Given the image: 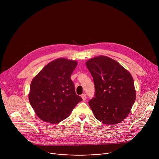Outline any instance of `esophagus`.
Wrapping results in <instances>:
<instances>
[{
    "label": "esophagus",
    "instance_id": "esophagus-1",
    "mask_svg": "<svg viewBox=\"0 0 159 159\" xmlns=\"http://www.w3.org/2000/svg\"><path fill=\"white\" fill-rule=\"evenodd\" d=\"M81 97H82V100H83L84 101H85L86 100V98H87V97H86V94H82V95L81 96Z\"/></svg>",
    "mask_w": 159,
    "mask_h": 159
}]
</instances>
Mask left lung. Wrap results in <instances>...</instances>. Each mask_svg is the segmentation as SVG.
<instances>
[{
  "label": "left lung",
  "mask_w": 159,
  "mask_h": 159,
  "mask_svg": "<svg viewBox=\"0 0 159 159\" xmlns=\"http://www.w3.org/2000/svg\"><path fill=\"white\" fill-rule=\"evenodd\" d=\"M85 64L95 85L94 98L89 104L96 118L106 125L121 122L135 101L131 75L118 61L106 56L94 57Z\"/></svg>",
  "instance_id": "8db88e82"
}]
</instances>
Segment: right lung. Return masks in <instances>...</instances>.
<instances>
[{
    "instance_id": "add662e5",
    "label": "right lung",
    "mask_w": 159,
    "mask_h": 159,
    "mask_svg": "<svg viewBox=\"0 0 159 159\" xmlns=\"http://www.w3.org/2000/svg\"><path fill=\"white\" fill-rule=\"evenodd\" d=\"M77 65L75 60L57 58L43 67L32 80L29 101L41 120L58 123L69 116L82 100L76 94L70 79Z\"/></svg>"
}]
</instances>
